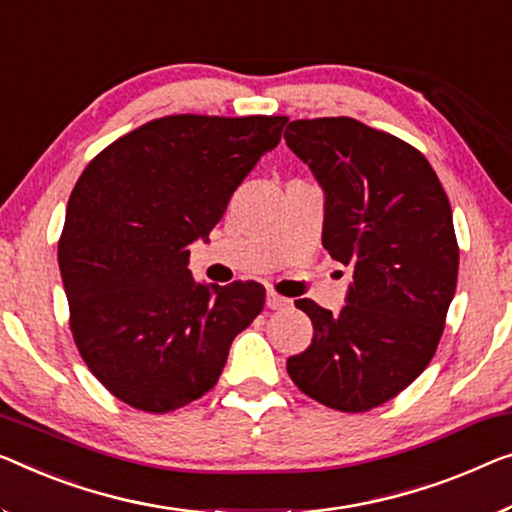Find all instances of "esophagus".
<instances>
[{
	"label": "esophagus",
	"mask_w": 512,
	"mask_h": 512,
	"mask_svg": "<svg viewBox=\"0 0 512 512\" xmlns=\"http://www.w3.org/2000/svg\"><path fill=\"white\" fill-rule=\"evenodd\" d=\"M266 305H269L271 310H282L289 305V299H285V296H280L276 292H269L266 294Z\"/></svg>",
	"instance_id": "1"
}]
</instances>
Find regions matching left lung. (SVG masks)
<instances>
[{
  "label": "left lung",
  "mask_w": 512,
  "mask_h": 512,
  "mask_svg": "<svg viewBox=\"0 0 512 512\" xmlns=\"http://www.w3.org/2000/svg\"><path fill=\"white\" fill-rule=\"evenodd\" d=\"M285 140L324 188V248L352 269L338 315L296 301L315 335L287 372L308 398L361 414L437 352L460 266L451 204L421 151L352 117L289 121Z\"/></svg>",
  "instance_id": "obj_1"
}]
</instances>
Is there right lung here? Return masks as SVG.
<instances>
[{"label":"right lung","instance_id":"right-lung-1","mask_svg":"<svg viewBox=\"0 0 512 512\" xmlns=\"http://www.w3.org/2000/svg\"><path fill=\"white\" fill-rule=\"evenodd\" d=\"M287 117L170 114L105 147L68 197L59 236L75 347L114 398L167 414L216 386L262 312L255 280L200 285L188 246L209 236Z\"/></svg>","mask_w":512,"mask_h":512}]
</instances>
